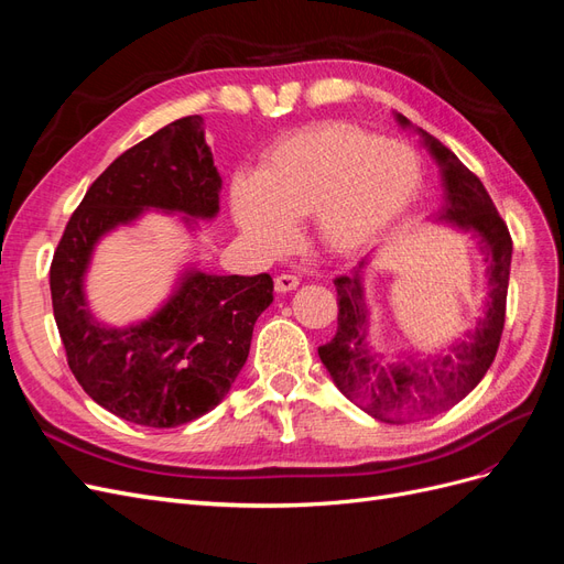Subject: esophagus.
<instances>
[{
  "instance_id": "1",
  "label": "esophagus",
  "mask_w": 564,
  "mask_h": 564,
  "mask_svg": "<svg viewBox=\"0 0 564 564\" xmlns=\"http://www.w3.org/2000/svg\"><path fill=\"white\" fill-rule=\"evenodd\" d=\"M296 286H299V278H296V275H289V272H282V275L275 278V292H278V294L294 292Z\"/></svg>"
}]
</instances>
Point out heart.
Instances as JSON below:
<instances>
[{"instance_id": "obj_1", "label": "heart", "mask_w": 564, "mask_h": 564, "mask_svg": "<svg viewBox=\"0 0 564 564\" xmlns=\"http://www.w3.org/2000/svg\"><path fill=\"white\" fill-rule=\"evenodd\" d=\"M423 164L400 141L352 124H317L284 135L256 174L230 183L237 228L265 253L294 240V220L311 216V232L332 256L369 249L419 197Z\"/></svg>"}]
</instances>
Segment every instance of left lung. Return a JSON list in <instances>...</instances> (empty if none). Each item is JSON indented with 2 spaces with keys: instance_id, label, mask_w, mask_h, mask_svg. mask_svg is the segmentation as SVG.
<instances>
[{
  "instance_id": "8db88e82",
  "label": "left lung",
  "mask_w": 564,
  "mask_h": 564,
  "mask_svg": "<svg viewBox=\"0 0 564 564\" xmlns=\"http://www.w3.org/2000/svg\"><path fill=\"white\" fill-rule=\"evenodd\" d=\"M400 127L414 129L404 115ZM440 166L445 204L435 220L458 232H473L487 263L485 317L440 355L388 357L369 344L371 324L365 299V268L334 280L338 294V327L329 344L317 348L322 365L344 395L373 419L402 423L433 416L464 400L482 381L499 350L506 322V294L513 242L482 181L431 133L414 129Z\"/></svg>"
}]
</instances>
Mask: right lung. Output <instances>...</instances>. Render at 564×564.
Wrapping results in <instances>:
<instances>
[{"mask_svg": "<svg viewBox=\"0 0 564 564\" xmlns=\"http://www.w3.org/2000/svg\"><path fill=\"white\" fill-rule=\"evenodd\" d=\"M220 176L202 117H183L122 152L84 195L51 261V301L67 365L110 414L148 429H176L226 398L242 371L253 324L272 303V278L212 275L185 268L150 317L110 327L89 311L84 278L96 245L148 209L197 218L218 214Z\"/></svg>", "mask_w": 564, "mask_h": 564, "instance_id": "right-lung-1", "label": "right lung"}]
</instances>
